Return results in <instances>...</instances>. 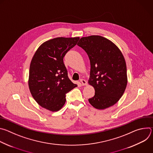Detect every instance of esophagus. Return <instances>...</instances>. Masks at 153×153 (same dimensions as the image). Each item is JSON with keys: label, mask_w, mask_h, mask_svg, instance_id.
I'll use <instances>...</instances> for the list:
<instances>
[{"label": "esophagus", "mask_w": 153, "mask_h": 153, "mask_svg": "<svg viewBox=\"0 0 153 153\" xmlns=\"http://www.w3.org/2000/svg\"><path fill=\"white\" fill-rule=\"evenodd\" d=\"M80 82L82 83V85H86V84H87V82L85 80L83 79H80Z\"/></svg>", "instance_id": "obj_1"}]
</instances>
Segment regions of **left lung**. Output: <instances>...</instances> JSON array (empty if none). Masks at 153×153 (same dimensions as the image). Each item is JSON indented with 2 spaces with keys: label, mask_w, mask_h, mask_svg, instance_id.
I'll return each instance as SVG.
<instances>
[{
  "label": "left lung",
  "mask_w": 153,
  "mask_h": 153,
  "mask_svg": "<svg viewBox=\"0 0 153 153\" xmlns=\"http://www.w3.org/2000/svg\"><path fill=\"white\" fill-rule=\"evenodd\" d=\"M77 45L88 54L91 65L88 84L95 95L88 99L98 110L116 104L123 94L127 85L125 58L114 43L100 36L82 37Z\"/></svg>",
  "instance_id": "left-lung-1"
}]
</instances>
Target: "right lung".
<instances>
[{
    "instance_id": "1",
    "label": "right lung",
    "mask_w": 153,
    "mask_h": 153,
    "mask_svg": "<svg viewBox=\"0 0 153 153\" xmlns=\"http://www.w3.org/2000/svg\"><path fill=\"white\" fill-rule=\"evenodd\" d=\"M79 40V37L48 40L32 58L28 79L30 93L40 106L50 111L60 110L66 102L65 94L77 86L68 76L63 57Z\"/></svg>"
}]
</instances>
